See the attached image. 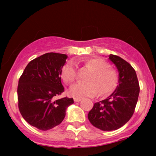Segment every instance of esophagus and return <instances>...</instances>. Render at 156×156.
Instances as JSON below:
<instances>
[{
  "label": "esophagus",
  "mask_w": 156,
  "mask_h": 156,
  "mask_svg": "<svg viewBox=\"0 0 156 156\" xmlns=\"http://www.w3.org/2000/svg\"><path fill=\"white\" fill-rule=\"evenodd\" d=\"M82 100V98H74V101L75 102H79V101H80Z\"/></svg>",
  "instance_id": "34e87169"
}]
</instances>
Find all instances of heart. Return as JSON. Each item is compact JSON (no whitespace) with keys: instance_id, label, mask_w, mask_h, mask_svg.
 I'll return each mask as SVG.
<instances>
[{"instance_id":"1","label":"heart","mask_w":156,"mask_h":156,"mask_svg":"<svg viewBox=\"0 0 156 156\" xmlns=\"http://www.w3.org/2000/svg\"><path fill=\"white\" fill-rule=\"evenodd\" d=\"M86 65L93 71L87 78L88 83L74 84L69 93L74 97H94L100 92L101 96L112 93L116 88L118 75L114 69L101 58H91L86 62ZM62 77L67 83H72L77 79V65L73 61L64 64L62 69Z\"/></svg>"}]
</instances>
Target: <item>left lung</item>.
Instances as JSON below:
<instances>
[{
	"instance_id": "1",
	"label": "left lung",
	"mask_w": 156,
	"mask_h": 156,
	"mask_svg": "<svg viewBox=\"0 0 156 156\" xmlns=\"http://www.w3.org/2000/svg\"><path fill=\"white\" fill-rule=\"evenodd\" d=\"M108 58L119 72V85L105 100L94 103L89 112V122L102 130L119 129L133 116L139 98V81L135 69L126 61L116 55Z\"/></svg>"
}]
</instances>
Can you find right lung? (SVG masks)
I'll list each match as a JSON object with an SVG mask.
<instances>
[{
    "label": "right lung",
    "mask_w": 156,
    "mask_h": 156,
    "mask_svg": "<svg viewBox=\"0 0 156 156\" xmlns=\"http://www.w3.org/2000/svg\"><path fill=\"white\" fill-rule=\"evenodd\" d=\"M67 56L48 53L34 58L26 66L17 87L20 112L28 124L48 130L58 125L73 98L55 100L64 92L61 81L62 69Z\"/></svg>",
    "instance_id": "right-lung-1"
}]
</instances>
